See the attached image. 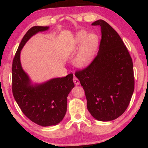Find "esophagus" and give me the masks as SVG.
<instances>
[{"label":"esophagus","mask_w":148,"mask_h":148,"mask_svg":"<svg viewBox=\"0 0 148 148\" xmlns=\"http://www.w3.org/2000/svg\"><path fill=\"white\" fill-rule=\"evenodd\" d=\"M73 82H74V83L76 84V85H79V79L77 78V77L75 76H74V77H73Z\"/></svg>","instance_id":"obj_1"}]
</instances>
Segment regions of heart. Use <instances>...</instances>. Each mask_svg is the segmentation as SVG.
I'll return each mask as SVG.
<instances>
[{
    "label": "heart",
    "mask_w": 148,
    "mask_h": 148,
    "mask_svg": "<svg viewBox=\"0 0 148 148\" xmlns=\"http://www.w3.org/2000/svg\"><path fill=\"white\" fill-rule=\"evenodd\" d=\"M99 44V38L94 34H88L84 31L77 32L72 43V49L75 50L82 45L79 53L74 60V64L78 68L87 66L91 61Z\"/></svg>",
    "instance_id": "b5f03b06"
}]
</instances>
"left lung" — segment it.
Instances as JSON below:
<instances>
[{"instance_id": "obj_1", "label": "left lung", "mask_w": 148, "mask_h": 148, "mask_svg": "<svg viewBox=\"0 0 148 148\" xmlns=\"http://www.w3.org/2000/svg\"><path fill=\"white\" fill-rule=\"evenodd\" d=\"M92 25L101 29L98 53L75 76L84 89L91 116L109 121L121 116L131 101L134 89L133 64L121 37L108 23L99 19Z\"/></svg>"}]
</instances>
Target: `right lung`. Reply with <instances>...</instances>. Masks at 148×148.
Wrapping results in <instances>:
<instances>
[{
  "label": "right lung",
  "instance_id": "add662e5",
  "mask_svg": "<svg viewBox=\"0 0 148 148\" xmlns=\"http://www.w3.org/2000/svg\"><path fill=\"white\" fill-rule=\"evenodd\" d=\"M48 29L49 27H31L22 39L12 63L14 99L25 116L42 127L56 125L62 121L66 112L67 97L74 87L72 74L34 86L22 69L20 53L24 45L37 32Z\"/></svg>",
  "mask_w": 148,
  "mask_h": 148
}]
</instances>
